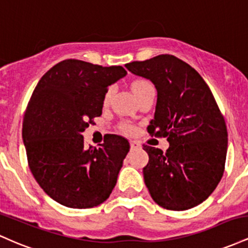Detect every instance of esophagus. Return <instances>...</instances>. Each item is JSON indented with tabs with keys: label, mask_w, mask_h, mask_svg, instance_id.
Returning <instances> with one entry per match:
<instances>
[{
	"label": "esophagus",
	"mask_w": 248,
	"mask_h": 248,
	"mask_svg": "<svg viewBox=\"0 0 248 248\" xmlns=\"http://www.w3.org/2000/svg\"><path fill=\"white\" fill-rule=\"evenodd\" d=\"M130 145H131V149H132V150L139 149V147H140V144H139L138 141H136V140H131V141H130Z\"/></svg>",
	"instance_id": "34e87169"
}]
</instances>
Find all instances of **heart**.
Masks as SVG:
<instances>
[{"instance_id":"1","label":"heart","mask_w":248,"mask_h":248,"mask_svg":"<svg viewBox=\"0 0 248 248\" xmlns=\"http://www.w3.org/2000/svg\"><path fill=\"white\" fill-rule=\"evenodd\" d=\"M150 88H152L151 83H150L149 80H146V79H136V80H133L132 84H131V90H132V93H135V96H136V94L143 93V91H145ZM111 93H112V90H111V89H109V90L105 93V94H104V104H108V103H109L110 98H111ZM125 130H126V131H131V127L127 126V125H126V126H125Z\"/></svg>"}]
</instances>
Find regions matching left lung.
Here are the masks:
<instances>
[{
  "instance_id": "8db88e82",
  "label": "left lung",
  "mask_w": 248,
  "mask_h": 248,
  "mask_svg": "<svg viewBox=\"0 0 248 248\" xmlns=\"http://www.w3.org/2000/svg\"><path fill=\"white\" fill-rule=\"evenodd\" d=\"M125 68L154 83L157 104L147 131L168 137L170 144L165 154L144 145L149 155L144 182L152 199L173 211L202 204L220 182L227 154L226 124L210 88L191 65L172 55Z\"/></svg>"
}]
</instances>
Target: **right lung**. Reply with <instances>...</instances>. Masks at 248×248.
I'll use <instances>...</instances> for the list:
<instances>
[{"label":"right lung","instance_id":"right-lung-1","mask_svg":"<svg viewBox=\"0 0 248 248\" xmlns=\"http://www.w3.org/2000/svg\"><path fill=\"white\" fill-rule=\"evenodd\" d=\"M126 74L119 65L65 60L36 85L23 118L22 138L32 176L61 205L97 206L116 186L129 140L112 135L99 147H87L82 133L102 115L108 87Z\"/></svg>","mask_w":248,"mask_h":248}]
</instances>
